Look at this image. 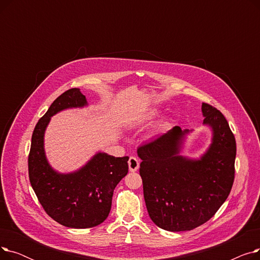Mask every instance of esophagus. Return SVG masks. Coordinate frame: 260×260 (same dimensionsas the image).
<instances>
[{
  "mask_svg": "<svg viewBox=\"0 0 260 260\" xmlns=\"http://www.w3.org/2000/svg\"><path fill=\"white\" fill-rule=\"evenodd\" d=\"M128 168L131 172H136L139 169V160L136 157H131L128 160Z\"/></svg>",
  "mask_w": 260,
  "mask_h": 260,
  "instance_id": "34e87169",
  "label": "esophagus"
}]
</instances>
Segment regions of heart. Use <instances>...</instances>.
<instances>
[{
    "label": "heart",
    "instance_id": "heart-1",
    "mask_svg": "<svg viewBox=\"0 0 260 260\" xmlns=\"http://www.w3.org/2000/svg\"><path fill=\"white\" fill-rule=\"evenodd\" d=\"M159 114H160V109H158V108L149 109V111L146 113V115H145L144 119H145V120H147V121L154 120V119H156V118L159 116ZM167 126H168L167 123H166V124H163V125H162V127H167Z\"/></svg>",
    "mask_w": 260,
    "mask_h": 260
}]
</instances>
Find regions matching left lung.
Listing matches in <instances>:
<instances>
[{
    "mask_svg": "<svg viewBox=\"0 0 260 260\" xmlns=\"http://www.w3.org/2000/svg\"><path fill=\"white\" fill-rule=\"evenodd\" d=\"M201 112L212 138L199 158L181 155L193 129L180 126L137 149L148 215L166 231H189L207 222L226 200L234 182V135L218 109L202 103Z\"/></svg>",
    "mask_w": 260,
    "mask_h": 260,
    "instance_id": "1",
    "label": "left lung"
}]
</instances>
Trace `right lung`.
<instances>
[{
    "mask_svg": "<svg viewBox=\"0 0 260 260\" xmlns=\"http://www.w3.org/2000/svg\"><path fill=\"white\" fill-rule=\"evenodd\" d=\"M88 106L80 88L63 92L39 120L31 137L28 157L30 184L45 212L60 224L88 229L102 223L112 208L114 189L128 172V157L95 153L71 173L54 170L46 157L44 136L52 116L71 108Z\"/></svg>",
    "mask_w": 260,
    "mask_h": 260,
    "instance_id": "add662e5",
    "label": "right lung"
}]
</instances>
